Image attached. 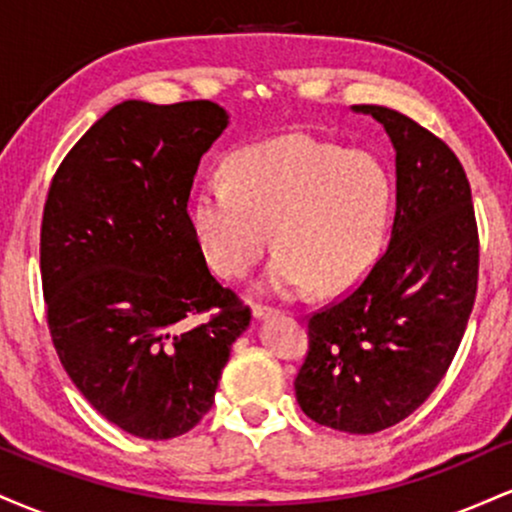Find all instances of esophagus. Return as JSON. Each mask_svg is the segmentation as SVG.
I'll return each mask as SVG.
<instances>
[{
  "label": "esophagus",
  "instance_id": "obj_1",
  "mask_svg": "<svg viewBox=\"0 0 512 512\" xmlns=\"http://www.w3.org/2000/svg\"><path fill=\"white\" fill-rule=\"evenodd\" d=\"M274 313H276V308H269V305H264V303L252 305V315H255V317H267V315H274Z\"/></svg>",
  "mask_w": 512,
  "mask_h": 512
}]
</instances>
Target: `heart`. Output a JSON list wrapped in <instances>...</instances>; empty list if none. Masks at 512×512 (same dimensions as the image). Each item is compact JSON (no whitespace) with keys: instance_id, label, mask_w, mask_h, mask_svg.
I'll list each match as a JSON object with an SVG mask.
<instances>
[{"instance_id":"obj_1","label":"heart","mask_w":512,"mask_h":512,"mask_svg":"<svg viewBox=\"0 0 512 512\" xmlns=\"http://www.w3.org/2000/svg\"><path fill=\"white\" fill-rule=\"evenodd\" d=\"M392 187L366 151L284 134L240 149L228 175H214L192 204V228L207 262L226 279L250 274L274 243L281 252L264 289L293 296L310 286L342 293L378 257Z\"/></svg>"}]
</instances>
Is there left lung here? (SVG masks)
<instances>
[{
	"mask_svg": "<svg viewBox=\"0 0 512 512\" xmlns=\"http://www.w3.org/2000/svg\"><path fill=\"white\" fill-rule=\"evenodd\" d=\"M356 110L395 144L390 240L354 289L308 315L293 387L315 424L366 436L407 419L448 373L477 298L479 231L467 173L443 139L383 105Z\"/></svg>",
	"mask_w": 512,
	"mask_h": 512,
	"instance_id": "obj_1",
	"label": "left lung"
}]
</instances>
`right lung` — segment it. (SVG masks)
<instances>
[{
	"label": "right lung",
	"mask_w": 512,
	"mask_h": 512,
	"mask_svg": "<svg viewBox=\"0 0 512 512\" xmlns=\"http://www.w3.org/2000/svg\"><path fill=\"white\" fill-rule=\"evenodd\" d=\"M221 105L125 101L72 146L40 223L45 317L98 414L144 440L195 428L214 404L250 305L223 289L187 214Z\"/></svg>",
	"instance_id": "add662e5"
}]
</instances>
